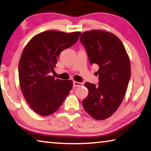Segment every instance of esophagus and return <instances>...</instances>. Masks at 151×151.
<instances>
[{
    "mask_svg": "<svg viewBox=\"0 0 151 151\" xmlns=\"http://www.w3.org/2000/svg\"><path fill=\"white\" fill-rule=\"evenodd\" d=\"M83 85V84L81 83H78V82H76V81H74L73 82V86L74 87H78V86H81Z\"/></svg>",
    "mask_w": 151,
    "mask_h": 151,
    "instance_id": "esophagus-1",
    "label": "esophagus"
}]
</instances>
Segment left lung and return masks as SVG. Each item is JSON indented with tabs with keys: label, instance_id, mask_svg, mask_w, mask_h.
<instances>
[{
	"label": "left lung",
	"instance_id": "obj_1",
	"mask_svg": "<svg viewBox=\"0 0 151 151\" xmlns=\"http://www.w3.org/2000/svg\"><path fill=\"white\" fill-rule=\"evenodd\" d=\"M80 40L84 45L90 64L99 66V84L86 83L88 95L83 108L95 119L111 116L122 104L131 77L130 60L118 37L105 30L83 32Z\"/></svg>",
	"mask_w": 151,
	"mask_h": 151
}]
</instances>
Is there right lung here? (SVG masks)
<instances>
[{"instance_id": "1", "label": "right lung", "mask_w": 151, "mask_h": 151, "mask_svg": "<svg viewBox=\"0 0 151 151\" xmlns=\"http://www.w3.org/2000/svg\"><path fill=\"white\" fill-rule=\"evenodd\" d=\"M81 32L49 30L35 35L27 43L18 65L20 88L26 102L40 116L55 112L73 88L72 81L55 79L57 58L77 42Z\"/></svg>"}]
</instances>
